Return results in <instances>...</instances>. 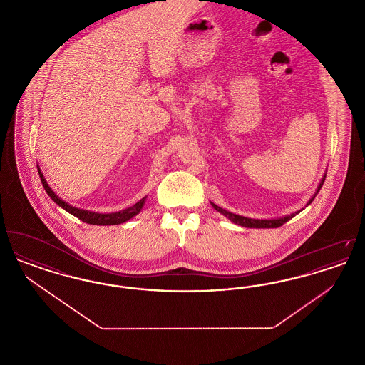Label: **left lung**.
I'll use <instances>...</instances> for the list:
<instances>
[{
	"mask_svg": "<svg viewBox=\"0 0 365 365\" xmlns=\"http://www.w3.org/2000/svg\"><path fill=\"white\" fill-rule=\"evenodd\" d=\"M324 179H326V175L323 176V179H322L320 185L317 186V190L314 192V195H313L312 198L308 201V204H307V205H309V204L312 202L313 200H314L316 194L320 191L322 186H323V183H324ZM210 204H212V207L216 209L217 212H220L222 215H225L226 217H228L232 223H235V225H238V226L247 227V228H277V227H280L282 225H284L286 222H289L292 217H294L295 215L298 213V212H295V213H292V215L284 216V217L269 219V220H267V219H265V220H262V219H250V217L240 216V215H235V213H232V212H228L226 209L220 208V207L215 205L213 202H210ZM301 210H302V209H301Z\"/></svg>",
	"mask_w": 365,
	"mask_h": 365,
	"instance_id": "obj_1",
	"label": "left lung"
}]
</instances>
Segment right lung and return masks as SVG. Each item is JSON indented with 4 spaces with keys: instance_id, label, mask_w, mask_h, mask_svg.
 <instances>
[{
    "instance_id": "add662e5",
    "label": "right lung",
    "mask_w": 365,
    "mask_h": 365,
    "mask_svg": "<svg viewBox=\"0 0 365 365\" xmlns=\"http://www.w3.org/2000/svg\"><path fill=\"white\" fill-rule=\"evenodd\" d=\"M38 174L41 178V182L43 185V189L49 194V197L52 198L53 201L64 209L67 210L71 215L76 216L78 219H81L82 222L88 223V225H94V226H113V225H122L124 222L130 220L131 217H134L135 215H138L139 212L143 208L145 205V201H146V197H143L142 200H139L138 202L130 208L123 209L120 212H113V213H97V212H90V210H85V209L75 208L70 204H67L66 201H63L61 198H58L54 191L49 187L48 182L45 180L43 174L41 173L39 167H38Z\"/></svg>"
}]
</instances>
